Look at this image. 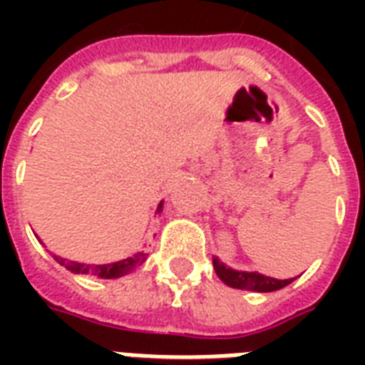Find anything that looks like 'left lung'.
<instances>
[{
  "instance_id": "1",
  "label": "left lung",
  "mask_w": 365,
  "mask_h": 365,
  "mask_svg": "<svg viewBox=\"0 0 365 365\" xmlns=\"http://www.w3.org/2000/svg\"><path fill=\"white\" fill-rule=\"evenodd\" d=\"M214 269H216V274L222 278L223 282L231 286V288L237 289H250V292H277V289L288 286L289 282H294V278H288V280H278V278L265 277V274H259V272H246V271H235L231 267H227L225 263L214 257Z\"/></svg>"
}]
</instances>
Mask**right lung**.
<instances>
[{
	"mask_svg": "<svg viewBox=\"0 0 365 365\" xmlns=\"http://www.w3.org/2000/svg\"><path fill=\"white\" fill-rule=\"evenodd\" d=\"M163 212V202L157 208V214ZM54 259L58 261L60 265L66 267L68 271L76 272V274H91V277H98V278H119L128 274L130 271H134L140 263L145 261V254H136L132 257H126L123 261H115V263H108V265H85V263H77V261L64 259V257H58L54 255Z\"/></svg>",
	"mask_w": 365,
	"mask_h": 365,
	"instance_id": "1",
	"label": "right lung"
}]
</instances>
